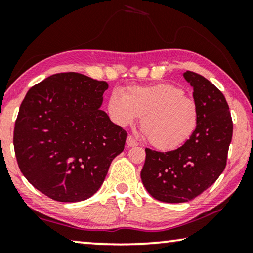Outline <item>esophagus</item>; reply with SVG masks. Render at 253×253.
<instances>
[{
    "mask_svg": "<svg viewBox=\"0 0 253 253\" xmlns=\"http://www.w3.org/2000/svg\"><path fill=\"white\" fill-rule=\"evenodd\" d=\"M138 145V141L134 139L132 136H127L126 138V146L127 147H133V146H137Z\"/></svg>",
    "mask_w": 253,
    "mask_h": 253,
    "instance_id": "1",
    "label": "esophagus"
}]
</instances>
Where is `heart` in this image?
Instances as JSON below:
<instances>
[{
  "label": "heart",
  "instance_id": "1",
  "mask_svg": "<svg viewBox=\"0 0 253 253\" xmlns=\"http://www.w3.org/2000/svg\"><path fill=\"white\" fill-rule=\"evenodd\" d=\"M107 113L119 126H131L141 116L144 136L161 151L176 150L185 144L196 131L199 119L195 100L168 83L129 86L124 94L113 91L107 100Z\"/></svg>",
  "mask_w": 253,
  "mask_h": 253
}]
</instances>
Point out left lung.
Wrapping results in <instances>:
<instances>
[{
    "instance_id": "1",
    "label": "left lung",
    "mask_w": 253,
    "mask_h": 253,
    "mask_svg": "<svg viewBox=\"0 0 253 253\" xmlns=\"http://www.w3.org/2000/svg\"><path fill=\"white\" fill-rule=\"evenodd\" d=\"M198 106V126L177 150L146 148L140 177L148 193L165 203L189 202L219 178L227 165L233 120L226 98L202 75L184 72Z\"/></svg>"
}]
</instances>
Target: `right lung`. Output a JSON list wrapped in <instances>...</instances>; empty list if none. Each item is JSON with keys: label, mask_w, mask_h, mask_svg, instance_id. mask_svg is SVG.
Returning <instances> with one entry per match:
<instances>
[{"label": "right lung", "mask_w": 253, "mask_h": 253, "mask_svg": "<svg viewBox=\"0 0 253 253\" xmlns=\"http://www.w3.org/2000/svg\"><path fill=\"white\" fill-rule=\"evenodd\" d=\"M108 84L62 72L29 89L13 130L20 171L34 188L63 203L98 191L126 131L100 109Z\"/></svg>", "instance_id": "add662e5"}]
</instances>
